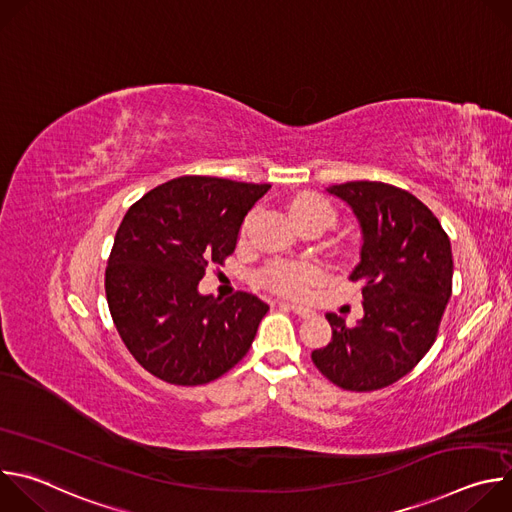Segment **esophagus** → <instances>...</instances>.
Wrapping results in <instances>:
<instances>
[{
    "instance_id": "esophagus-1",
    "label": "esophagus",
    "mask_w": 512,
    "mask_h": 512,
    "mask_svg": "<svg viewBox=\"0 0 512 512\" xmlns=\"http://www.w3.org/2000/svg\"><path fill=\"white\" fill-rule=\"evenodd\" d=\"M279 308H281V310H287V312H294V314L300 316V318H310V316H314V310H310V308H306V306H298V304L281 302Z\"/></svg>"
}]
</instances>
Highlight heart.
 <instances>
[{
	"instance_id": "1",
	"label": "heart",
	"mask_w": 512,
	"mask_h": 512,
	"mask_svg": "<svg viewBox=\"0 0 512 512\" xmlns=\"http://www.w3.org/2000/svg\"><path fill=\"white\" fill-rule=\"evenodd\" d=\"M291 221L298 223L304 218H316L322 225L334 221V212L330 204L318 196L302 194L289 206ZM320 271L312 265H273L263 273V281L287 296H306L318 283Z\"/></svg>"
}]
</instances>
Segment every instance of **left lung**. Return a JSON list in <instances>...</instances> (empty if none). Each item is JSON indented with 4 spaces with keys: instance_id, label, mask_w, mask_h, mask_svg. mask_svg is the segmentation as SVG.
<instances>
[{
    "instance_id": "obj_1",
    "label": "left lung",
    "mask_w": 512,
    "mask_h": 512,
    "mask_svg": "<svg viewBox=\"0 0 512 512\" xmlns=\"http://www.w3.org/2000/svg\"><path fill=\"white\" fill-rule=\"evenodd\" d=\"M354 212L362 245L350 271L362 283V318L348 328L326 314L332 340L312 352L318 371L346 391H377L405 377L431 348L452 296V245L433 212L383 182L326 188Z\"/></svg>"
}]
</instances>
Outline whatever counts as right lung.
I'll return each instance as SVG.
<instances>
[{"instance_id": "add662e5", "label": "right lung", "mask_w": 512, "mask_h": 512, "mask_svg": "<svg viewBox=\"0 0 512 512\" xmlns=\"http://www.w3.org/2000/svg\"><path fill=\"white\" fill-rule=\"evenodd\" d=\"M271 184L182 176L143 194L123 216L105 271L107 304L127 350L154 377L204 385L249 352L269 306L257 296H202Z\"/></svg>"}]
</instances>
